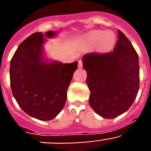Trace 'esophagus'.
<instances>
[{
    "instance_id": "obj_1",
    "label": "esophagus",
    "mask_w": 151,
    "mask_h": 151,
    "mask_svg": "<svg viewBox=\"0 0 151 151\" xmlns=\"http://www.w3.org/2000/svg\"><path fill=\"white\" fill-rule=\"evenodd\" d=\"M82 66H83V63L82 60H78V68H82Z\"/></svg>"
}]
</instances>
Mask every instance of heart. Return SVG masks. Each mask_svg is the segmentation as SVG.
<instances>
[{"label":"heart","instance_id":"obj_1","mask_svg":"<svg viewBox=\"0 0 151 151\" xmlns=\"http://www.w3.org/2000/svg\"><path fill=\"white\" fill-rule=\"evenodd\" d=\"M85 41L90 45H96L98 43V46L101 50H107L113 47L116 42V36L114 33L107 31L104 32L101 30L93 31L85 38Z\"/></svg>","mask_w":151,"mask_h":151}]
</instances>
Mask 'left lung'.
Wrapping results in <instances>:
<instances>
[{
    "label": "left lung",
    "mask_w": 151,
    "mask_h": 151,
    "mask_svg": "<svg viewBox=\"0 0 151 151\" xmlns=\"http://www.w3.org/2000/svg\"><path fill=\"white\" fill-rule=\"evenodd\" d=\"M115 48L82 57L91 91L89 104L95 113L113 119L129 110L139 90L138 55L127 37L118 31Z\"/></svg>",
    "instance_id": "8db88e82"
}]
</instances>
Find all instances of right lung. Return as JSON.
Segmentation results:
<instances>
[{
    "instance_id": "add662e5",
    "label": "right lung",
    "mask_w": 151,
    "mask_h": 151,
    "mask_svg": "<svg viewBox=\"0 0 151 151\" xmlns=\"http://www.w3.org/2000/svg\"><path fill=\"white\" fill-rule=\"evenodd\" d=\"M49 31L47 38L55 35ZM42 32H35L18 47L10 61V87L19 106L30 116L48 121L63 110L78 62L44 60Z\"/></svg>"
}]
</instances>
